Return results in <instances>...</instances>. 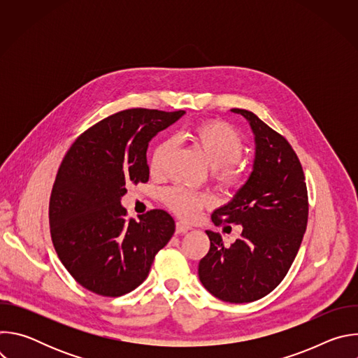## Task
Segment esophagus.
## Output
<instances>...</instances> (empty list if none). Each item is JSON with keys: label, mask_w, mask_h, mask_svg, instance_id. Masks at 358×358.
Listing matches in <instances>:
<instances>
[{"label": "esophagus", "mask_w": 358, "mask_h": 358, "mask_svg": "<svg viewBox=\"0 0 358 358\" xmlns=\"http://www.w3.org/2000/svg\"><path fill=\"white\" fill-rule=\"evenodd\" d=\"M192 228L188 225V224H185V222H181V221H178L177 224H176V232L177 234H185V232H188V231H191Z\"/></svg>", "instance_id": "obj_1"}]
</instances>
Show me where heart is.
Listing matches in <instances>:
<instances>
[{
    "instance_id": "1",
    "label": "heart",
    "mask_w": 358,
    "mask_h": 358,
    "mask_svg": "<svg viewBox=\"0 0 358 358\" xmlns=\"http://www.w3.org/2000/svg\"><path fill=\"white\" fill-rule=\"evenodd\" d=\"M189 136L207 163L214 169L215 177L221 184L235 187L241 182L238 162L243 155V141L234 127L224 122H207L196 126ZM173 148L174 140L164 138L152 150L150 159L152 176H160L164 171ZM163 198L170 210L184 218L195 217L201 208L210 206L211 202L208 195L178 185L166 189Z\"/></svg>"
}]
</instances>
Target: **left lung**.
<instances>
[{
    "label": "left lung",
    "instance_id": "8db88e82",
    "mask_svg": "<svg viewBox=\"0 0 358 358\" xmlns=\"http://www.w3.org/2000/svg\"><path fill=\"white\" fill-rule=\"evenodd\" d=\"M255 137L252 173L234 198L213 214V222L242 225V236L225 246L218 232L206 231L211 246L198 276L213 296L249 303L269 294L290 269L309 215L301 164L287 140L245 109Z\"/></svg>",
    "mask_w": 358,
    "mask_h": 358
}]
</instances>
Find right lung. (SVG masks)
I'll return each mask as SVG.
<instances>
[{
    "mask_svg": "<svg viewBox=\"0 0 358 358\" xmlns=\"http://www.w3.org/2000/svg\"><path fill=\"white\" fill-rule=\"evenodd\" d=\"M185 115L129 109L96 123L68 150L49 199L50 236L66 271L108 297L134 290L176 231L173 217L151 210L126 220L122 196L148 181L150 140Z\"/></svg>",
    "mask_w": 358,
    "mask_h": 358,
    "instance_id": "add662e5",
    "label": "right lung"
}]
</instances>
